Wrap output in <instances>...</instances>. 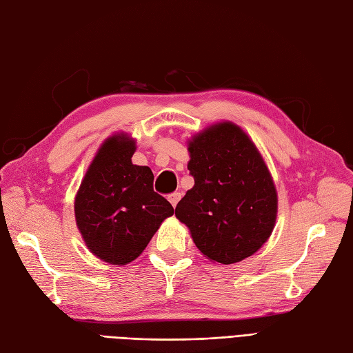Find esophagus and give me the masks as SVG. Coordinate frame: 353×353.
<instances>
[{
	"instance_id": "esophagus-1",
	"label": "esophagus",
	"mask_w": 353,
	"mask_h": 353,
	"mask_svg": "<svg viewBox=\"0 0 353 353\" xmlns=\"http://www.w3.org/2000/svg\"><path fill=\"white\" fill-rule=\"evenodd\" d=\"M179 199H181V193H172V194L168 196V200H169L170 205H172L174 208H175L176 203L179 202Z\"/></svg>"
}]
</instances>
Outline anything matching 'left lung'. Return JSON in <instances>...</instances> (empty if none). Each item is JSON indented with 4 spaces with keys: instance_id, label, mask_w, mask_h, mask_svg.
Wrapping results in <instances>:
<instances>
[{
    "instance_id": "left-lung-1",
    "label": "left lung",
    "mask_w": 353,
    "mask_h": 353,
    "mask_svg": "<svg viewBox=\"0 0 353 353\" xmlns=\"http://www.w3.org/2000/svg\"><path fill=\"white\" fill-rule=\"evenodd\" d=\"M194 185L175 208L208 260L239 263L269 241L278 192L250 135L233 121L212 123L187 141Z\"/></svg>"
}]
</instances>
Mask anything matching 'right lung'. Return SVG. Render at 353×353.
<instances>
[{"mask_svg": "<svg viewBox=\"0 0 353 353\" xmlns=\"http://www.w3.org/2000/svg\"><path fill=\"white\" fill-rule=\"evenodd\" d=\"M137 139L116 132L102 142L74 200L88 250L112 265L137 260L174 208L153 190L148 166L132 163Z\"/></svg>", "mask_w": 353, "mask_h": 353, "instance_id": "right-lung-1", "label": "right lung"}]
</instances>
